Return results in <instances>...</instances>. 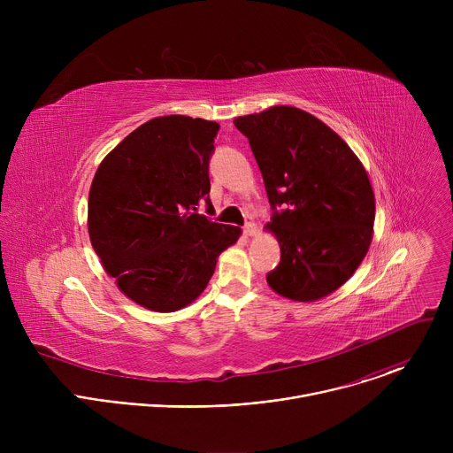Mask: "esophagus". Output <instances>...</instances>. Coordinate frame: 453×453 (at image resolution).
<instances>
[{
    "label": "esophagus",
    "mask_w": 453,
    "mask_h": 453,
    "mask_svg": "<svg viewBox=\"0 0 453 453\" xmlns=\"http://www.w3.org/2000/svg\"><path fill=\"white\" fill-rule=\"evenodd\" d=\"M256 233H257V227H256L254 222H247V224L243 226V234H245V236H254Z\"/></svg>",
    "instance_id": "1"
}]
</instances>
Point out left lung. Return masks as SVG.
<instances>
[{
	"label": "left lung",
	"mask_w": 453,
	"mask_h": 453,
	"mask_svg": "<svg viewBox=\"0 0 453 453\" xmlns=\"http://www.w3.org/2000/svg\"><path fill=\"white\" fill-rule=\"evenodd\" d=\"M249 140L273 208L281 260L274 292L315 301L342 287L367 254L374 196L369 177L332 128L306 111L276 105L234 119Z\"/></svg>",
	"instance_id": "obj_1"
}]
</instances>
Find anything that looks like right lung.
I'll return each instance as SVG.
<instances>
[{
  "label": "right lung",
  "instance_id": "right-lung-1",
  "mask_svg": "<svg viewBox=\"0 0 453 453\" xmlns=\"http://www.w3.org/2000/svg\"><path fill=\"white\" fill-rule=\"evenodd\" d=\"M220 125L161 116L128 134L98 166L88 229L104 269L134 303L175 311L196 301L240 227L199 215Z\"/></svg>",
  "mask_w": 453,
  "mask_h": 453
}]
</instances>
